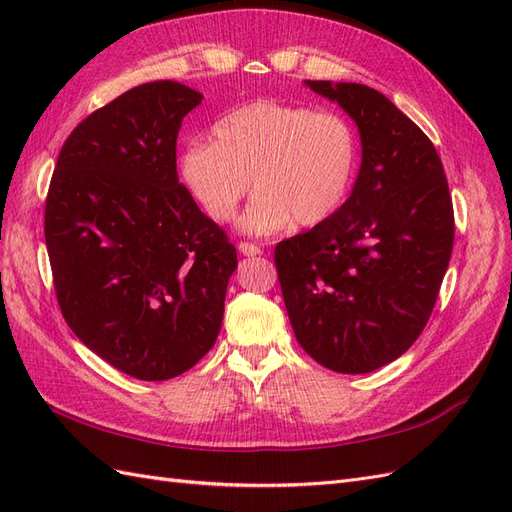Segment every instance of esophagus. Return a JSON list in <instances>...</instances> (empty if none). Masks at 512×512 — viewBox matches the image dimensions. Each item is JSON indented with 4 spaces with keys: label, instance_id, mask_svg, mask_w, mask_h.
Masks as SVG:
<instances>
[{
    "label": "esophagus",
    "instance_id": "1",
    "mask_svg": "<svg viewBox=\"0 0 512 512\" xmlns=\"http://www.w3.org/2000/svg\"><path fill=\"white\" fill-rule=\"evenodd\" d=\"M239 252H241L243 256H260V254H262L260 247H258L256 243H250V241H241V243H239Z\"/></svg>",
    "mask_w": 512,
    "mask_h": 512
}]
</instances>
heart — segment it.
<instances>
[{
	"label": "heart",
	"instance_id": "heart-1",
	"mask_svg": "<svg viewBox=\"0 0 512 512\" xmlns=\"http://www.w3.org/2000/svg\"><path fill=\"white\" fill-rule=\"evenodd\" d=\"M359 136L348 117L305 104L256 100L213 126V143H192L181 177L213 222L226 224L250 192L239 220L247 235L267 237L331 220L359 173Z\"/></svg>",
	"mask_w": 512,
	"mask_h": 512
}]
</instances>
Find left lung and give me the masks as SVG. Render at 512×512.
Returning <instances> with one entry per match:
<instances>
[{"mask_svg": "<svg viewBox=\"0 0 512 512\" xmlns=\"http://www.w3.org/2000/svg\"><path fill=\"white\" fill-rule=\"evenodd\" d=\"M305 83L354 119L363 160L331 220L275 245L277 280L301 348L339 374H367L425 329L453 252V200L436 147L389 98Z\"/></svg>", "mask_w": 512, "mask_h": 512, "instance_id": "1", "label": "left lung"}]
</instances>
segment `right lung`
Segmentation results:
<instances>
[{
    "instance_id": "add662e5",
    "label": "right lung",
    "mask_w": 512,
    "mask_h": 512,
    "mask_svg": "<svg viewBox=\"0 0 512 512\" xmlns=\"http://www.w3.org/2000/svg\"><path fill=\"white\" fill-rule=\"evenodd\" d=\"M203 100L175 81L138 85L66 138L44 239L68 327L108 365L160 382L218 339L237 250L177 175V134Z\"/></svg>"
}]
</instances>
